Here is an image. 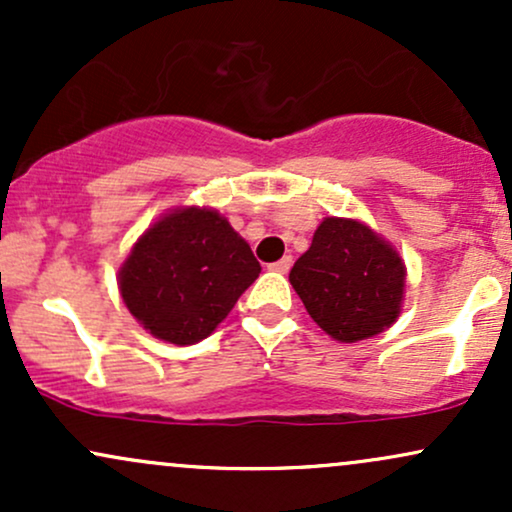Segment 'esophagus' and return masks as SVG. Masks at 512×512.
I'll list each match as a JSON object with an SVG mask.
<instances>
[{"instance_id": "obj_1", "label": "esophagus", "mask_w": 512, "mask_h": 512, "mask_svg": "<svg viewBox=\"0 0 512 512\" xmlns=\"http://www.w3.org/2000/svg\"><path fill=\"white\" fill-rule=\"evenodd\" d=\"M291 264H293V257H291V255H284V257H281L279 262L269 264V269H272V272L286 274V272H289V269H291Z\"/></svg>"}]
</instances>
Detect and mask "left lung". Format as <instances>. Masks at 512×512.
<instances>
[{
    "instance_id": "8db88e82",
    "label": "left lung",
    "mask_w": 512,
    "mask_h": 512,
    "mask_svg": "<svg viewBox=\"0 0 512 512\" xmlns=\"http://www.w3.org/2000/svg\"><path fill=\"white\" fill-rule=\"evenodd\" d=\"M289 281L322 330L337 342H358L397 320L404 264L363 223L325 219Z\"/></svg>"
}]
</instances>
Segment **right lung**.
<instances>
[{"label":"right lung","instance_id":"add662e5","mask_svg":"<svg viewBox=\"0 0 512 512\" xmlns=\"http://www.w3.org/2000/svg\"><path fill=\"white\" fill-rule=\"evenodd\" d=\"M262 272L250 245L211 209L163 216L120 269L129 313L170 344L207 339Z\"/></svg>","mask_w":512,"mask_h":512}]
</instances>
